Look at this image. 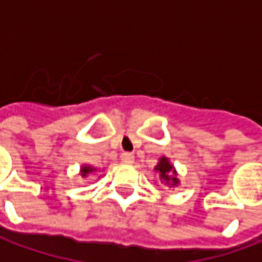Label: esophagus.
Instances as JSON below:
<instances>
[{"instance_id": "34e87169", "label": "esophagus", "mask_w": 262, "mask_h": 262, "mask_svg": "<svg viewBox=\"0 0 262 262\" xmlns=\"http://www.w3.org/2000/svg\"><path fill=\"white\" fill-rule=\"evenodd\" d=\"M120 160L123 163H133V160H135V156L132 155V153H127V151H125V153H122L120 155Z\"/></svg>"}]
</instances>
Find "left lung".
<instances>
[{
	"mask_svg": "<svg viewBox=\"0 0 262 262\" xmlns=\"http://www.w3.org/2000/svg\"><path fill=\"white\" fill-rule=\"evenodd\" d=\"M155 170L160 174V182L163 184H166L167 187L174 188L180 184V180L177 177V171H176L174 166L171 164V162L166 156H162L159 159V163L156 164Z\"/></svg>",
	"mask_w": 262,
	"mask_h": 262,
	"instance_id": "left-lung-1",
	"label": "left lung"
}]
</instances>
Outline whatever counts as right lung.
I'll use <instances>...</instances> for the list:
<instances>
[{
	"instance_id": "obj_1",
	"label": "right lung",
	"mask_w": 262,
	"mask_h": 262,
	"mask_svg": "<svg viewBox=\"0 0 262 262\" xmlns=\"http://www.w3.org/2000/svg\"><path fill=\"white\" fill-rule=\"evenodd\" d=\"M100 170H98L96 167H93L91 164H83L82 167H80L79 173H80V177H88V176H98Z\"/></svg>"
}]
</instances>
